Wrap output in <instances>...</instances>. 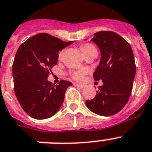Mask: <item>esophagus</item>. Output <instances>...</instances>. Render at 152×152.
<instances>
[{
    "label": "esophagus",
    "mask_w": 152,
    "mask_h": 152,
    "mask_svg": "<svg viewBox=\"0 0 152 152\" xmlns=\"http://www.w3.org/2000/svg\"><path fill=\"white\" fill-rule=\"evenodd\" d=\"M74 85H75V87H77V88H85V85H80V84H77V83H75V84H74Z\"/></svg>",
    "instance_id": "esophagus-1"
}]
</instances>
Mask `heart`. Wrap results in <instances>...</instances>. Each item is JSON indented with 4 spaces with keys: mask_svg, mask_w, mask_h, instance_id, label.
Masks as SVG:
<instances>
[{
    "mask_svg": "<svg viewBox=\"0 0 152 152\" xmlns=\"http://www.w3.org/2000/svg\"><path fill=\"white\" fill-rule=\"evenodd\" d=\"M81 50H82L84 54H87V53L91 51V50H96V48H94V46H93V45H91V44H86V45H84L81 46ZM62 54H63V51H61V52L59 54V58H61V57L62 56ZM85 74V70H81V71H75V72H73L71 75H72V77L75 79H76V80H81Z\"/></svg>",
    "mask_w": 152,
    "mask_h": 152,
    "instance_id": "1",
    "label": "heart"
}]
</instances>
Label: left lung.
<instances>
[{
	"mask_svg": "<svg viewBox=\"0 0 152 152\" xmlns=\"http://www.w3.org/2000/svg\"><path fill=\"white\" fill-rule=\"evenodd\" d=\"M101 51V60L93 74L103 85L94 99L86 101L88 109L101 116L117 114L125 106L133 88L136 66L129 43L113 31H99L91 40Z\"/></svg>",
	"mask_w": 152,
	"mask_h": 152,
	"instance_id": "8db88e82",
	"label": "left lung"
}]
</instances>
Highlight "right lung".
<instances>
[{"mask_svg":"<svg viewBox=\"0 0 152 152\" xmlns=\"http://www.w3.org/2000/svg\"><path fill=\"white\" fill-rule=\"evenodd\" d=\"M72 43L40 33L17 50L12 66L14 92L22 108L34 118H48L61 107L66 90L72 83L61 80L54 85L48 77L58 63V52Z\"/></svg>","mask_w":152,"mask_h":152,"instance_id":"right-lung-1","label":"right lung"}]
</instances>
